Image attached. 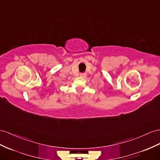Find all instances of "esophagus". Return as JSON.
<instances>
[{
  "label": "esophagus",
  "instance_id": "esophagus-1",
  "mask_svg": "<svg viewBox=\"0 0 160 160\" xmlns=\"http://www.w3.org/2000/svg\"><path fill=\"white\" fill-rule=\"evenodd\" d=\"M87 73H81L80 74V77H82V78H85V77H87Z\"/></svg>",
  "mask_w": 160,
  "mask_h": 160
}]
</instances>
